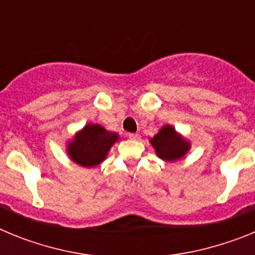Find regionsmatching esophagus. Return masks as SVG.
Returning a JSON list of instances; mask_svg holds the SVG:
<instances>
[{
    "label": "esophagus",
    "instance_id": "esophagus-1",
    "mask_svg": "<svg viewBox=\"0 0 255 255\" xmlns=\"http://www.w3.org/2000/svg\"><path fill=\"white\" fill-rule=\"evenodd\" d=\"M128 136H129L130 139H132V140H136V139L140 138V135H139L138 132H129V134H128Z\"/></svg>",
    "mask_w": 255,
    "mask_h": 255
}]
</instances>
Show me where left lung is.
I'll use <instances>...</instances> for the list:
<instances>
[{
	"mask_svg": "<svg viewBox=\"0 0 255 255\" xmlns=\"http://www.w3.org/2000/svg\"><path fill=\"white\" fill-rule=\"evenodd\" d=\"M150 143L154 147L157 154L162 159L175 161L181 158L189 149V143L182 138H180L172 126L166 125L158 134H155Z\"/></svg>",
	"mask_w": 255,
	"mask_h": 255,
	"instance_id": "left-lung-1",
	"label": "left lung"
}]
</instances>
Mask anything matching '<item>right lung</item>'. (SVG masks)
Instances as JSON below:
<instances>
[{
    "label": "right lung",
    "instance_id": "1",
    "mask_svg": "<svg viewBox=\"0 0 255 255\" xmlns=\"http://www.w3.org/2000/svg\"><path fill=\"white\" fill-rule=\"evenodd\" d=\"M117 140L116 132H110L101 125H87L69 145L74 162L84 167H94L106 158V154Z\"/></svg>",
    "mask_w": 255,
    "mask_h": 255
}]
</instances>
